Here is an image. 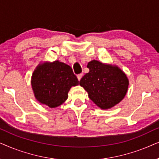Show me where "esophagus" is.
Masks as SVG:
<instances>
[{
  "instance_id": "1",
  "label": "esophagus",
  "mask_w": 159,
  "mask_h": 159,
  "mask_svg": "<svg viewBox=\"0 0 159 159\" xmlns=\"http://www.w3.org/2000/svg\"><path fill=\"white\" fill-rule=\"evenodd\" d=\"M82 76H83V74H78V75H77V78H78V81H80V80H81V79Z\"/></svg>"
}]
</instances>
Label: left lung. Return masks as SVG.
Listing matches in <instances>:
<instances>
[{"instance_id":"left-lung-1","label":"left lung","mask_w":159,"mask_h":159,"mask_svg":"<svg viewBox=\"0 0 159 159\" xmlns=\"http://www.w3.org/2000/svg\"><path fill=\"white\" fill-rule=\"evenodd\" d=\"M89 72L84 75L79 84L101 109H110L118 104L127 92L129 80L116 65L92 60L88 63Z\"/></svg>"}]
</instances>
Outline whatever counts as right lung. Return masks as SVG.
<instances>
[{
	"mask_svg": "<svg viewBox=\"0 0 159 159\" xmlns=\"http://www.w3.org/2000/svg\"><path fill=\"white\" fill-rule=\"evenodd\" d=\"M78 83L70 66L58 60L39 64L31 78L35 97L40 103L51 108L65 102L70 88Z\"/></svg>",
	"mask_w": 159,
	"mask_h": 159,
	"instance_id": "add662e5",
	"label": "right lung"
}]
</instances>
